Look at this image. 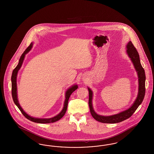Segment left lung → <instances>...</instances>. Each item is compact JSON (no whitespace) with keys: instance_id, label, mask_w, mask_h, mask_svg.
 <instances>
[{"instance_id":"8db88e82","label":"left lung","mask_w":154,"mask_h":154,"mask_svg":"<svg viewBox=\"0 0 154 154\" xmlns=\"http://www.w3.org/2000/svg\"><path fill=\"white\" fill-rule=\"evenodd\" d=\"M126 51L132 60V62L134 65V66L137 72L138 77H139V94L137 99H136L135 102L133 103L132 106L128 110L122 111L119 114L111 116H102L97 114L92 107V91L88 88L89 91V106L90 112L93 118L99 122L106 123V124H116L120 122H122L125 119H128L131 117L133 115V114L137 110L138 107L143 102L145 93H146V86H145V82H146V74L145 71L143 67L141 66L140 63L139 55L137 51L136 48L134 47V45L133 44L132 42H129L128 44L126 45Z\"/></svg>"}]
</instances>
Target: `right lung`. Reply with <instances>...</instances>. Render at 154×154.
Segmentation results:
<instances>
[{
  "instance_id": "1",
  "label": "right lung",
  "mask_w": 154,
  "mask_h": 154,
  "mask_svg": "<svg viewBox=\"0 0 154 154\" xmlns=\"http://www.w3.org/2000/svg\"><path fill=\"white\" fill-rule=\"evenodd\" d=\"M33 44L31 43L30 44L29 46H28V47L25 50V51L23 52V53L22 54L21 58L19 60V62L18 65L16 66V67L13 71V73L11 75V94H12V97H13V101L14 102L15 104H16V106L18 107V108L21 111V112H22V114L23 115V116H25L27 119H28L30 121L34 122H36V123H40V124H48V123H52L54 122H56L57 121L59 120L60 118L63 117V116L65 115V112L67 110V104H68V101L69 99V97L71 95V94L74 91L77 89L78 88V86L77 85H73V87H72L71 88H69V89H67V91H66V99L65 100V103H64V107L63 109L62 110V111L58 115H57V116L51 118H48V119H43V118H35L29 116H28L21 108V107L20 106L18 99H17V75L18 70H20V69L21 68V67L22 66V63L23 61V59L25 58V54L29 51L30 49L32 47Z\"/></svg>"
}]
</instances>
